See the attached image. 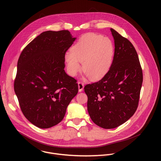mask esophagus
<instances>
[{
	"label": "esophagus",
	"instance_id": "1",
	"mask_svg": "<svg viewBox=\"0 0 161 161\" xmlns=\"http://www.w3.org/2000/svg\"><path fill=\"white\" fill-rule=\"evenodd\" d=\"M78 90H79V92L83 91V88H84V85H83V83L82 82H78Z\"/></svg>",
	"mask_w": 161,
	"mask_h": 161
}]
</instances>
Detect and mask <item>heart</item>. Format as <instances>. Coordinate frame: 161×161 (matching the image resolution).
Listing matches in <instances>:
<instances>
[{"label":"heart","mask_w":161,"mask_h":161,"mask_svg":"<svg viewBox=\"0 0 161 161\" xmlns=\"http://www.w3.org/2000/svg\"><path fill=\"white\" fill-rule=\"evenodd\" d=\"M114 55V45L108 37L96 34L83 36L65 53L64 60L69 75L75 76L81 69L92 80L103 78L109 71Z\"/></svg>","instance_id":"b5f03b06"}]
</instances>
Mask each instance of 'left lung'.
Segmentation results:
<instances>
[{
  "label": "left lung",
  "instance_id": "8db88e82",
  "mask_svg": "<svg viewBox=\"0 0 161 161\" xmlns=\"http://www.w3.org/2000/svg\"><path fill=\"white\" fill-rule=\"evenodd\" d=\"M114 42L113 62L99 81L85 86L89 115L98 126L113 129L127 121L138 106L143 72L132 44L110 29Z\"/></svg>",
  "mask_w": 161,
  "mask_h": 161
}]
</instances>
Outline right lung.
I'll list each match as a JSON object with an SVG mask.
<instances>
[{
  "label": "right lung",
  "instance_id": "add662e5",
  "mask_svg": "<svg viewBox=\"0 0 161 161\" xmlns=\"http://www.w3.org/2000/svg\"><path fill=\"white\" fill-rule=\"evenodd\" d=\"M76 39L66 30L43 32L20 54L14 92L23 114L39 128L60 123L78 94L76 80L64 71V55Z\"/></svg>",
  "mask_w": 161,
  "mask_h": 161
}]
</instances>
